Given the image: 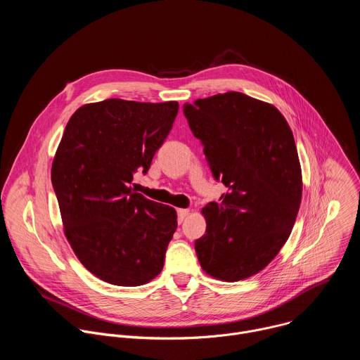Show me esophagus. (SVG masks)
Returning a JSON list of instances; mask_svg holds the SVG:
<instances>
[{
  "instance_id": "obj_1",
  "label": "esophagus",
  "mask_w": 360,
  "mask_h": 360,
  "mask_svg": "<svg viewBox=\"0 0 360 360\" xmlns=\"http://www.w3.org/2000/svg\"><path fill=\"white\" fill-rule=\"evenodd\" d=\"M189 215V210H178V222L182 224L184 219Z\"/></svg>"
}]
</instances>
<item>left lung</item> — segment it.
Instances as JSON below:
<instances>
[{
	"label": "left lung",
	"mask_w": 360,
	"mask_h": 360,
	"mask_svg": "<svg viewBox=\"0 0 360 360\" xmlns=\"http://www.w3.org/2000/svg\"><path fill=\"white\" fill-rule=\"evenodd\" d=\"M212 175L228 188L202 210L207 233L195 240L202 269L236 282L265 269L288 240L302 199L293 134L268 102L225 92L184 105Z\"/></svg>",
	"instance_id": "8db88e82"
}]
</instances>
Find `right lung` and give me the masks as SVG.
Segmentation results:
<instances>
[{"label": "right lung", "mask_w": 360, "mask_h": 360, "mask_svg": "<svg viewBox=\"0 0 360 360\" xmlns=\"http://www.w3.org/2000/svg\"><path fill=\"white\" fill-rule=\"evenodd\" d=\"M178 110L176 101L111 98L82 105L65 127L51 181L74 253L104 282L139 286L164 268L176 211L129 184L149 169Z\"/></svg>", "instance_id": "obj_1"}]
</instances>
